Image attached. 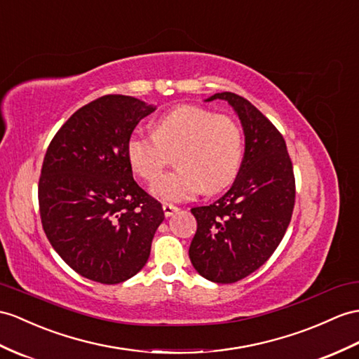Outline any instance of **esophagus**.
Segmentation results:
<instances>
[{
    "instance_id": "obj_1",
    "label": "esophagus",
    "mask_w": 359,
    "mask_h": 359,
    "mask_svg": "<svg viewBox=\"0 0 359 359\" xmlns=\"http://www.w3.org/2000/svg\"><path fill=\"white\" fill-rule=\"evenodd\" d=\"M178 207L173 205V204H169V203H164L163 204V212H164V216H172L175 212H178Z\"/></svg>"
}]
</instances>
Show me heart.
Wrapping results in <instances>:
<instances>
[{
    "label": "heart",
    "mask_w": 359,
    "mask_h": 359,
    "mask_svg": "<svg viewBox=\"0 0 359 359\" xmlns=\"http://www.w3.org/2000/svg\"><path fill=\"white\" fill-rule=\"evenodd\" d=\"M238 121L196 104H181L156 118L154 133L135 129L126 154L140 178L152 182L177 154L178 168L156 180L151 191L163 201L194 198L205 187L216 194L236 180L243 160Z\"/></svg>",
    "instance_id": "obj_1"
}]
</instances>
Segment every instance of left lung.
Returning a JSON list of instances; mask_svg holds the SVG:
<instances>
[{"label":"left lung","mask_w":359,"mask_h":359,"mask_svg":"<svg viewBox=\"0 0 359 359\" xmlns=\"http://www.w3.org/2000/svg\"><path fill=\"white\" fill-rule=\"evenodd\" d=\"M229 102L242 121L245 154L233 186L213 204L191 208L198 229L189 256L215 283H234L255 273L276 251L291 222L295 177L283 135L255 104L234 93Z\"/></svg>","instance_id":"8db88e82"}]
</instances>
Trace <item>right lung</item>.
<instances>
[{"instance_id":"obj_1","label":"right lung","mask_w":359,"mask_h":359,"mask_svg":"<svg viewBox=\"0 0 359 359\" xmlns=\"http://www.w3.org/2000/svg\"><path fill=\"white\" fill-rule=\"evenodd\" d=\"M152 111L130 95H102L60 126L43 156L42 229L65 264L93 282L135 276L164 219L161 204L135 182L126 154L129 135Z\"/></svg>"}]
</instances>
